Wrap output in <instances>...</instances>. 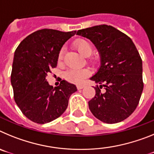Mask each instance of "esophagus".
Returning a JSON list of instances; mask_svg holds the SVG:
<instances>
[{
	"label": "esophagus",
	"instance_id": "34e87169",
	"mask_svg": "<svg viewBox=\"0 0 154 154\" xmlns=\"http://www.w3.org/2000/svg\"><path fill=\"white\" fill-rule=\"evenodd\" d=\"M84 87H85V85H77V89H83Z\"/></svg>",
	"mask_w": 154,
	"mask_h": 154
}]
</instances>
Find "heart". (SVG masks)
<instances>
[{
  "instance_id": "b5f03b06",
  "label": "heart",
  "mask_w": 154,
  "mask_h": 154,
  "mask_svg": "<svg viewBox=\"0 0 154 154\" xmlns=\"http://www.w3.org/2000/svg\"><path fill=\"white\" fill-rule=\"evenodd\" d=\"M75 47L81 55L88 57L92 54V47L89 42L85 40H79L75 42ZM62 52L58 55L62 59ZM89 75V71L86 69H72L68 70L65 74V79L73 83H80Z\"/></svg>"
}]
</instances>
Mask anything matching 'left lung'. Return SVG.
Masks as SVG:
<instances>
[{
    "label": "left lung",
    "instance_id": "1",
    "mask_svg": "<svg viewBox=\"0 0 154 154\" xmlns=\"http://www.w3.org/2000/svg\"><path fill=\"white\" fill-rule=\"evenodd\" d=\"M76 35L89 39L100 56V66L90 78L99 87L95 88L89 109L103 123L124 120L136 109L143 89L142 59L135 45L130 37L106 24L79 30Z\"/></svg>",
    "mask_w": 154,
    "mask_h": 154
}]
</instances>
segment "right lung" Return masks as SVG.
<instances>
[{
	"mask_svg": "<svg viewBox=\"0 0 154 154\" xmlns=\"http://www.w3.org/2000/svg\"><path fill=\"white\" fill-rule=\"evenodd\" d=\"M76 31L42 29L26 37L14 55L11 82L14 98L22 113L39 124L50 123L67 109L69 99L77 91L74 84L62 80L53 88L46 80L57 65L62 46Z\"/></svg>",
	"mask_w": 154,
	"mask_h": 154,
	"instance_id": "right-lung-1",
	"label": "right lung"
}]
</instances>
